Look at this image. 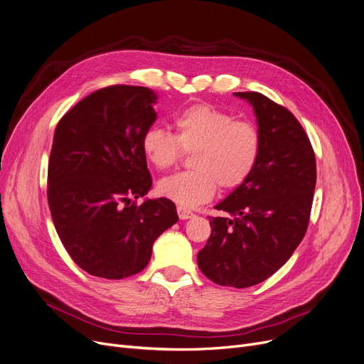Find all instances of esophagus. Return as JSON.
I'll list each match as a JSON object with an SVG mask.
<instances>
[{"label": "esophagus", "instance_id": "obj_1", "mask_svg": "<svg viewBox=\"0 0 364 364\" xmlns=\"http://www.w3.org/2000/svg\"><path fill=\"white\" fill-rule=\"evenodd\" d=\"M177 213H178L180 220H188V218H193L195 217V214L192 211H188V209H186L183 206L177 208Z\"/></svg>", "mask_w": 364, "mask_h": 364}]
</instances>
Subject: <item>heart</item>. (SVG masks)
<instances>
[{
	"label": "heart",
	"instance_id": "b5f03b06",
	"mask_svg": "<svg viewBox=\"0 0 364 364\" xmlns=\"http://www.w3.org/2000/svg\"><path fill=\"white\" fill-rule=\"evenodd\" d=\"M176 134L150 128L141 139V151L156 169H168L183 155L193 151V169L177 172L158 183V192L181 206L192 208L211 199L218 184L224 190L242 186L258 162L261 137L257 127L235 121L208 103L192 105L172 118Z\"/></svg>",
	"mask_w": 364,
	"mask_h": 364
}]
</instances>
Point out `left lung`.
<instances>
[{"instance_id":"1","label":"left lung","mask_w":364,"mask_h":364,"mask_svg":"<svg viewBox=\"0 0 364 364\" xmlns=\"http://www.w3.org/2000/svg\"><path fill=\"white\" fill-rule=\"evenodd\" d=\"M235 95L254 109L261 151L250 178L215 205L228 217L209 218L198 265L217 284L250 288L274 274L307 232L316 158L288 109L255 91Z\"/></svg>"}]
</instances>
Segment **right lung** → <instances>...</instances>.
<instances>
[{"instance_id": "right-lung-1", "label": "right lung", "mask_w": 364, "mask_h": 364, "mask_svg": "<svg viewBox=\"0 0 364 364\" xmlns=\"http://www.w3.org/2000/svg\"><path fill=\"white\" fill-rule=\"evenodd\" d=\"M158 95L112 85L87 95L59 121L48 162V206L63 246L87 273L124 279L149 264L155 240L178 221L174 202L144 199L151 177L141 139Z\"/></svg>"}]
</instances>
